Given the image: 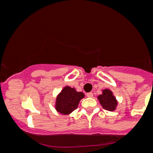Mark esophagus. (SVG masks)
<instances>
[{
    "instance_id": "obj_1",
    "label": "esophagus",
    "mask_w": 153,
    "mask_h": 153,
    "mask_svg": "<svg viewBox=\"0 0 153 153\" xmlns=\"http://www.w3.org/2000/svg\"><path fill=\"white\" fill-rule=\"evenodd\" d=\"M87 97L88 98H92L93 96H94V94H93V93H88V94H86Z\"/></svg>"
}]
</instances>
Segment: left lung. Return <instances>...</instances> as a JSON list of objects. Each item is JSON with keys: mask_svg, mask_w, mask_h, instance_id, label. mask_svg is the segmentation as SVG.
Listing matches in <instances>:
<instances>
[{"mask_svg": "<svg viewBox=\"0 0 153 153\" xmlns=\"http://www.w3.org/2000/svg\"><path fill=\"white\" fill-rule=\"evenodd\" d=\"M97 99L99 100V103L103 108L109 111H115L118 106V101L110 89H103L102 94L98 96Z\"/></svg>", "mask_w": 153, "mask_h": 153, "instance_id": "8db88e82", "label": "left lung"}]
</instances>
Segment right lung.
<instances>
[{
	"instance_id": "obj_1",
	"label": "right lung",
	"mask_w": 153,
	"mask_h": 153,
	"mask_svg": "<svg viewBox=\"0 0 153 153\" xmlns=\"http://www.w3.org/2000/svg\"><path fill=\"white\" fill-rule=\"evenodd\" d=\"M84 97L82 92H78L75 88L66 85L56 97L54 108L61 114L69 115L78 108L80 100Z\"/></svg>"
}]
</instances>
